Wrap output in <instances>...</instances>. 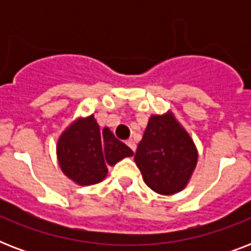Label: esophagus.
<instances>
[{"label":"esophagus","mask_w":251,"mask_h":251,"mask_svg":"<svg viewBox=\"0 0 251 251\" xmlns=\"http://www.w3.org/2000/svg\"><path fill=\"white\" fill-rule=\"evenodd\" d=\"M126 145L129 146L130 149L133 150L134 152H135V150H137V145H135V142H134L133 139H129V141H126Z\"/></svg>","instance_id":"34e87169"}]
</instances>
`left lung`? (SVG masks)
I'll list each match as a JSON object with an SVG mask.
<instances>
[{"mask_svg": "<svg viewBox=\"0 0 251 251\" xmlns=\"http://www.w3.org/2000/svg\"><path fill=\"white\" fill-rule=\"evenodd\" d=\"M143 181L161 195L183 190L198 163V150L183 126L168 110L152 114L134 156Z\"/></svg>", "mask_w": 251, "mask_h": 251, "instance_id": "left-lung-1", "label": "left lung"}]
</instances>
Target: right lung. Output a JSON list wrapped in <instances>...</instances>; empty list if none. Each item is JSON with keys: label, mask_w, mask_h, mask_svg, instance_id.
I'll use <instances>...</instances> for the list:
<instances>
[{"label": "right lung", "mask_w": 251, "mask_h": 251, "mask_svg": "<svg viewBox=\"0 0 251 251\" xmlns=\"http://www.w3.org/2000/svg\"><path fill=\"white\" fill-rule=\"evenodd\" d=\"M57 160L73 182L88 186L101 182L113 167L134 152L118 141L109 127L100 130L94 114L73 121L57 141Z\"/></svg>", "instance_id": "obj_1"}]
</instances>
